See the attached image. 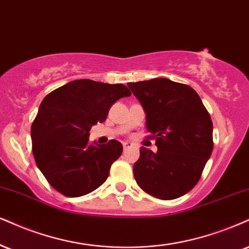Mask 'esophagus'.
I'll return each instance as SVG.
<instances>
[{
  "label": "esophagus",
  "mask_w": 249,
  "mask_h": 249,
  "mask_svg": "<svg viewBox=\"0 0 249 249\" xmlns=\"http://www.w3.org/2000/svg\"><path fill=\"white\" fill-rule=\"evenodd\" d=\"M122 144H124V150L129 149V148H131V146L134 145V144L131 143V142H124Z\"/></svg>",
  "instance_id": "esophagus-1"
}]
</instances>
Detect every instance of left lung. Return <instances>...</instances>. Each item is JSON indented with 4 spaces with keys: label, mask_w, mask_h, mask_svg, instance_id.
<instances>
[{
    "label": "left lung",
    "mask_w": 249,
    "mask_h": 249,
    "mask_svg": "<svg viewBox=\"0 0 249 249\" xmlns=\"http://www.w3.org/2000/svg\"><path fill=\"white\" fill-rule=\"evenodd\" d=\"M146 114L149 139L158 151L142 146L134 164L137 185L153 197L174 199L198 182L213 149V121L189 85L167 78L129 83Z\"/></svg>",
    "instance_id": "obj_1"
}]
</instances>
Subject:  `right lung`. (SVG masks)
I'll return each mask as SVG.
<instances>
[{
    "label": "right lung",
    "instance_id": "right-lung-1",
    "mask_svg": "<svg viewBox=\"0 0 249 249\" xmlns=\"http://www.w3.org/2000/svg\"><path fill=\"white\" fill-rule=\"evenodd\" d=\"M130 94L124 84L77 79L44 98L31 127V139L36 166L53 188L78 197L105 182L110 165L124 148L116 140L91 144L90 129L105 121L116 100Z\"/></svg>",
    "mask_w": 249,
    "mask_h": 249
}]
</instances>
